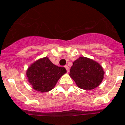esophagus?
<instances>
[{
	"mask_svg": "<svg viewBox=\"0 0 125 125\" xmlns=\"http://www.w3.org/2000/svg\"><path fill=\"white\" fill-rule=\"evenodd\" d=\"M64 67H65V68H66V71H67V72H68V73L69 72V67H68V66H65Z\"/></svg>",
	"mask_w": 125,
	"mask_h": 125,
	"instance_id": "1",
	"label": "esophagus"
}]
</instances>
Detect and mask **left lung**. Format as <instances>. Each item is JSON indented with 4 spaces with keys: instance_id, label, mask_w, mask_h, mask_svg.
Returning a JSON list of instances; mask_svg holds the SVG:
<instances>
[{
    "instance_id": "1",
    "label": "left lung",
    "mask_w": 125,
    "mask_h": 125,
    "mask_svg": "<svg viewBox=\"0 0 125 125\" xmlns=\"http://www.w3.org/2000/svg\"><path fill=\"white\" fill-rule=\"evenodd\" d=\"M102 66L95 61L80 57L73 62L69 76L79 88L86 90L98 87L104 78Z\"/></svg>"
}]
</instances>
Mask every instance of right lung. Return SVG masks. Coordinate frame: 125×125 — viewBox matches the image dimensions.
I'll use <instances>...</instances> for the list:
<instances>
[{
  "label": "right lung",
  "instance_id": "add662e5",
  "mask_svg": "<svg viewBox=\"0 0 125 125\" xmlns=\"http://www.w3.org/2000/svg\"><path fill=\"white\" fill-rule=\"evenodd\" d=\"M66 73L64 67H58L47 57L33 62L26 71L30 85L38 92L46 93L54 88L59 78Z\"/></svg>",
  "mask_w": 125,
  "mask_h": 125
}]
</instances>
